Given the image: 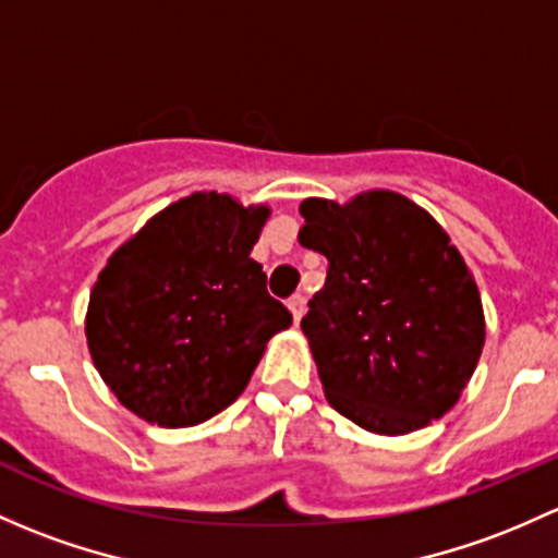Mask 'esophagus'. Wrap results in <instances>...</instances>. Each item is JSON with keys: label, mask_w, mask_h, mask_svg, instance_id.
<instances>
[{"label": "esophagus", "mask_w": 558, "mask_h": 558, "mask_svg": "<svg viewBox=\"0 0 558 558\" xmlns=\"http://www.w3.org/2000/svg\"><path fill=\"white\" fill-rule=\"evenodd\" d=\"M289 310H291V315H294V320L299 324V320H302V315H304V296L302 294H294L289 299Z\"/></svg>", "instance_id": "obj_1"}]
</instances>
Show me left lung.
<instances>
[{
    "instance_id": "8db88e82",
    "label": "left lung",
    "mask_w": 558,
    "mask_h": 558,
    "mask_svg": "<svg viewBox=\"0 0 558 558\" xmlns=\"http://www.w3.org/2000/svg\"><path fill=\"white\" fill-rule=\"evenodd\" d=\"M299 210V243L328 259L302 318L328 403L385 436L444 417L484 348L478 289L447 232L396 192Z\"/></svg>"
}]
</instances>
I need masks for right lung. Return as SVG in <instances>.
Here are the masks:
<instances>
[{"label": "right lung", "mask_w": 558, "mask_h": 558, "mask_svg": "<svg viewBox=\"0 0 558 558\" xmlns=\"http://www.w3.org/2000/svg\"><path fill=\"white\" fill-rule=\"evenodd\" d=\"M267 208L197 192L114 251L87 307L104 383L151 425H201L248 385L269 337L294 315L251 259Z\"/></svg>", "instance_id": "1"}]
</instances>
